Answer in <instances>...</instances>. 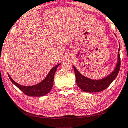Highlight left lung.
<instances>
[{"instance_id":"obj_1","label":"left lung","mask_w":128,"mask_h":128,"mask_svg":"<svg viewBox=\"0 0 128 128\" xmlns=\"http://www.w3.org/2000/svg\"><path fill=\"white\" fill-rule=\"evenodd\" d=\"M120 46H119L118 51L117 63H116V66L114 70V71L110 74L108 75V76H106L105 78H103L102 79H101V80H94L88 78L87 77L82 75L78 71V70L75 68V66H73L74 69L75 75V76H76V82L78 87L82 90L88 93L102 92L108 87L110 84L116 78V76L118 74L119 71H120Z\"/></svg>"}]
</instances>
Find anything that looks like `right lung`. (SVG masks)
Segmentation results:
<instances>
[{
	"label": "right lung",
	"instance_id": "obj_1",
	"mask_svg": "<svg viewBox=\"0 0 128 128\" xmlns=\"http://www.w3.org/2000/svg\"><path fill=\"white\" fill-rule=\"evenodd\" d=\"M60 64H57L53 66L50 70L46 77L39 84L32 86H23L11 78L10 75L8 74V76L10 80L14 84L20 89L25 94L28 96L40 97L48 94L50 92L53 85L54 76L56 71L57 68L60 66Z\"/></svg>",
	"mask_w": 128,
	"mask_h": 128
}]
</instances>
